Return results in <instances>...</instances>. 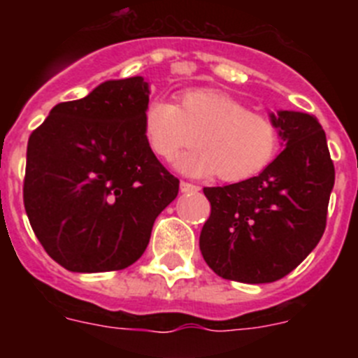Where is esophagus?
<instances>
[{"label": "esophagus", "mask_w": 358, "mask_h": 358, "mask_svg": "<svg viewBox=\"0 0 358 358\" xmlns=\"http://www.w3.org/2000/svg\"><path fill=\"white\" fill-rule=\"evenodd\" d=\"M199 186L194 185V182H188V181H181V192L182 194H195L199 192Z\"/></svg>", "instance_id": "34e87169"}]
</instances>
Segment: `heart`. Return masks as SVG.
<instances>
[{
  "mask_svg": "<svg viewBox=\"0 0 358 358\" xmlns=\"http://www.w3.org/2000/svg\"><path fill=\"white\" fill-rule=\"evenodd\" d=\"M141 125L150 150L164 161L197 140L201 148L179 157L177 169L188 176L217 172L224 181H243L267 169L281 140L271 116L249 110L235 96L215 90L186 91L177 106L152 100Z\"/></svg>",
  "mask_w": 358,
  "mask_h": 358,
  "instance_id": "heart-1",
  "label": "heart"
}]
</instances>
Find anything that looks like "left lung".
<instances>
[{"instance_id": "1", "label": "left lung", "mask_w": 358, "mask_h": 358, "mask_svg": "<svg viewBox=\"0 0 358 358\" xmlns=\"http://www.w3.org/2000/svg\"><path fill=\"white\" fill-rule=\"evenodd\" d=\"M285 150L260 176L204 188L211 213L201 252L215 274L240 283H273L292 273L321 240L335 169L317 118L271 116Z\"/></svg>"}]
</instances>
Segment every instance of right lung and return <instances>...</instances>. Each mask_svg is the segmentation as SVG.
<instances>
[{
	"label": "right lung",
	"mask_w": 358,
	"mask_h": 358,
	"mask_svg": "<svg viewBox=\"0 0 358 358\" xmlns=\"http://www.w3.org/2000/svg\"><path fill=\"white\" fill-rule=\"evenodd\" d=\"M148 84L103 82L57 103L28 138L23 201L44 251L71 273L122 271L145 252L179 179L143 136Z\"/></svg>",
	"instance_id": "add662e5"
}]
</instances>
